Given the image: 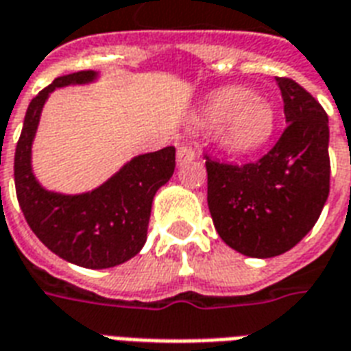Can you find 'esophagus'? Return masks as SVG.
Instances as JSON below:
<instances>
[{"mask_svg": "<svg viewBox=\"0 0 351 351\" xmlns=\"http://www.w3.org/2000/svg\"><path fill=\"white\" fill-rule=\"evenodd\" d=\"M193 158H195V149L191 145H180L178 150H176V163L178 165H184V163L193 160Z\"/></svg>", "mask_w": 351, "mask_h": 351, "instance_id": "1", "label": "esophagus"}]
</instances>
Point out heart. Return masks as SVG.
Returning <instances> with one entry per match:
<instances>
[{"instance_id":"heart-1","label":"heart","mask_w":351,"mask_h":351,"mask_svg":"<svg viewBox=\"0 0 351 351\" xmlns=\"http://www.w3.org/2000/svg\"><path fill=\"white\" fill-rule=\"evenodd\" d=\"M197 123L215 128V141L230 154H249L269 141L275 130L274 106L243 87L215 90L202 104Z\"/></svg>"}]
</instances>
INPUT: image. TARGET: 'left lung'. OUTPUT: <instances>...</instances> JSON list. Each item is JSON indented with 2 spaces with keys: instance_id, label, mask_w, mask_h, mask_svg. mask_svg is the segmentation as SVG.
Segmentation results:
<instances>
[{
  "instance_id": "1",
  "label": "left lung",
  "mask_w": 351,
  "mask_h": 351,
  "mask_svg": "<svg viewBox=\"0 0 351 351\" xmlns=\"http://www.w3.org/2000/svg\"><path fill=\"white\" fill-rule=\"evenodd\" d=\"M287 130L255 163L215 162L206 156L208 208L228 247L271 258L303 240L329 195V121L311 93L290 77H275Z\"/></svg>"
}]
</instances>
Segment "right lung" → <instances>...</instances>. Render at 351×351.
Wrapping results in <instances>:
<instances>
[{
    "instance_id": "1",
    "label": "right lung",
    "mask_w": 351,
    "mask_h": 351,
    "mask_svg": "<svg viewBox=\"0 0 351 351\" xmlns=\"http://www.w3.org/2000/svg\"><path fill=\"white\" fill-rule=\"evenodd\" d=\"M96 77L95 70L56 77L31 100L14 154V184L25 221L51 253L82 268L104 269L130 261L145 245L156 191L175 173V147L132 158L93 191L66 195L43 188L31 149L44 104L59 87Z\"/></svg>"
}]
</instances>
